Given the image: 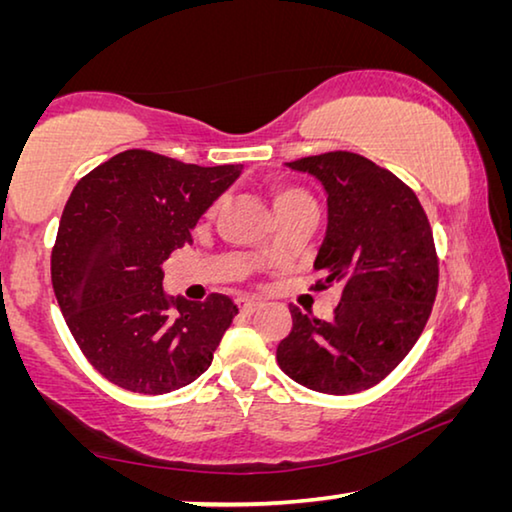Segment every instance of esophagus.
I'll return each mask as SVG.
<instances>
[{
    "label": "esophagus",
    "mask_w": 512,
    "mask_h": 512,
    "mask_svg": "<svg viewBox=\"0 0 512 512\" xmlns=\"http://www.w3.org/2000/svg\"><path fill=\"white\" fill-rule=\"evenodd\" d=\"M237 307H239V311L244 316H250V314H255V311L259 309V305L255 300H250V298H237Z\"/></svg>",
    "instance_id": "obj_1"
}]
</instances>
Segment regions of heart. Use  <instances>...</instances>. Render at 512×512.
Here are the masks:
<instances>
[{
    "label": "heart",
    "instance_id": "obj_1",
    "mask_svg": "<svg viewBox=\"0 0 512 512\" xmlns=\"http://www.w3.org/2000/svg\"><path fill=\"white\" fill-rule=\"evenodd\" d=\"M268 189H271V198H273L277 216L289 214L293 210H302V207H316L314 196H311L305 187L287 183V180H273ZM216 210H219V203H214L207 214L212 216Z\"/></svg>",
    "mask_w": 512,
    "mask_h": 512
}]
</instances>
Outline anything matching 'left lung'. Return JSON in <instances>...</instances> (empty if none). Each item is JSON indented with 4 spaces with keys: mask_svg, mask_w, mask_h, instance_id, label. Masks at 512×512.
Instances as JSON below:
<instances>
[{
    "mask_svg": "<svg viewBox=\"0 0 512 512\" xmlns=\"http://www.w3.org/2000/svg\"><path fill=\"white\" fill-rule=\"evenodd\" d=\"M327 192V237L311 291L341 287L334 316L320 320L291 305V332L277 363L311 391H368L400 366L420 339L438 293V253L413 189L352 151L289 162Z\"/></svg>",
    "mask_w": 512,
    "mask_h": 512,
    "instance_id": "left-lung-1",
    "label": "left lung"
}]
</instances>
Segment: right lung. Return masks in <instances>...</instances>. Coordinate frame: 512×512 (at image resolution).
<instances>
[{
    "instance_id": "right-lung-1",
    "label": "right lung",
    "mask_w": 512,
    "mask_h": 512,
    "mask_svg": "<svg viewBox=\"0 0 512 512\" xmlns=\"http://www.w3.org/2000/svg\"><path fill=\"white\" fill-rule=\"evenodd\" d=\"M239 167H198L128 149L76 183L51 248V284L85 359L119 388L162 395L210 368L235 302L169 298L162 262L192 244V228Z\"/></svg>"
}]
</instances>
